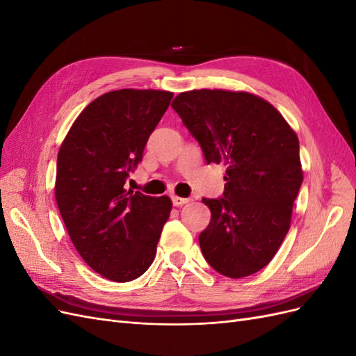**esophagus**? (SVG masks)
Instances as JSON below:
<instances>
[{"instance_id":"obj_1","label":"esophagus","mask_w":356,"mask_h":356,"mask_svg":"<svg viewBox=\"0 0 356 356\" xmlns=\"http://www.w3.org/2000/svg\"><path fill=\"white\" fill-rule=\"evenodd\" d=\"M188 202L187 197H179V196H172V203H174V207H182V204H186Z\"/></svg>"}]
</instances>
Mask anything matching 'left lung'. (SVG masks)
Instances as JSON below:
<instances>
[{"instance_id": "obj_1", "label": "left lung", "mask_w": 356, "mask_h": 356, "mask_svg": "<svg viewBox=\"0 0 356 356\" xmlns=\"http://www.w3.org/2000/svg\"><path fill=\"white\" fill-rule=\"evenodd\" d=\"M172 108L207 163L227 165L222 197L202 199L211 209L199 234L204 260L227 277L257 273L284 242L303 182L296 132L273 105L246 92H184Z\"/></svg>"}]
</instances>
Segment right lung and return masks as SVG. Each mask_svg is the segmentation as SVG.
I'll list each match as a JSON object with an SVG mask.
<instances>
[{
  "label": "right lung",
  "instance_id": "1",
  "mask_svg": "<svg viewBox=\"0 0 356 356\" xmlns=\"http://www.w3.org/2000/svg\"><path fill=\"white\" fill-rule=\"evenodd\" d=\"M174 93L122 89L90 102L62 143L55 195L70 238L101 276L129 282L152 266L169 218L168 196L126 190Z\"/></svg>",
  "mask_w": 356,
  "mask_h": 356
}]
</instances>
